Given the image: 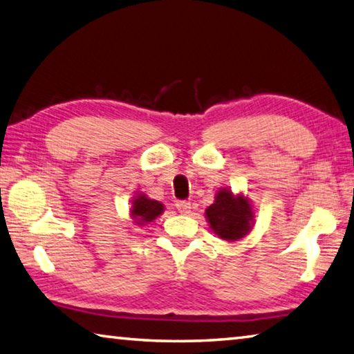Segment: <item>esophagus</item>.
<instances>
[{"mask_svg": "<svg viewBox=\"0 0 354 354\" xmlns=\"http://www.w3.org/2000/svg\"><path fill=\"white\" fill-rule=\"evenodd\" d=\"M176 209L181 214H189L190 212V203L189 201H178L176 203Z\"/></svg>", "mask_w": 354, "mask_h": 354, "instance_id": "1", "label": "esophagus"}]
</instances>
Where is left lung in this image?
I'll return each instance as SVG.
<instances>
[{
  "label": "left lung",
  "instance_id": "obj_1",
  "mask_svg": "<svg viewBox=\"0 0 354 354\" xmlns=\"http://www.w3.org/2000/svg\"><path fill=\"white\" fill-rule=\"evenodd\" d=\"M205 217L215 234L226 242L241 241L254 226V211L248 196L232 194L227 187L217 190Z\"/></svg>",
  "mask_w": 354,
  "mask_h": 354
}]
</instances>
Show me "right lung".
<instances>
[{"mask_svg":"<svg viewBox=\"0 0 354 354\" xmlns=\"http://www.w3.org/2000/svg\"><path fill=\"white\" fill-rule=\"evenodd\" d=\"M131 218L136 225L143 226L154 221L164 212V205L158 200L148 198L145 194H137L131 201Z\"/></svg>","mask_w":354,"mask_h":354,"instance_id":"add662e5","label":"right lung"}]
</instances>
